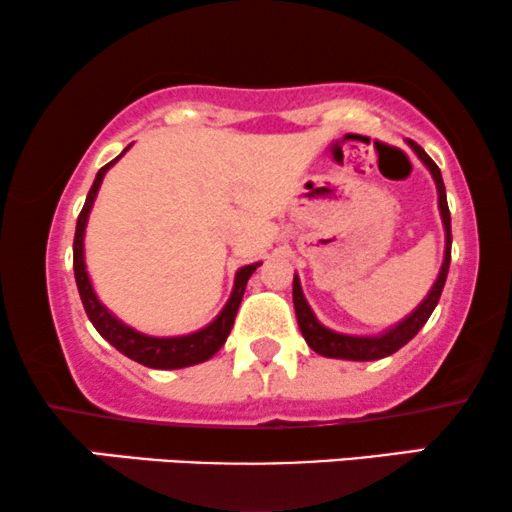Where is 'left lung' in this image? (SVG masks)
<instances>
[{"instance_id": "left-lung-1", "label": "left lung", "mask_w": 512, "mask_h": 512, "mask_svg": "<svg viewBox=\"0 0 512 512\" xmlns=\"http://www.w3.org/2000/svg\"><path fill=\"white\" fill-rule=\"evenodd\" d=\"M410 147H413L415 154H418V159L425 163L427 170L432 173L434 185H437V194H439V213H441V223H444V232H446V249H444V263H441L437 282L432 285L430 294L422 299V304L415 308L413 313L406 315L401 323L389 327L387 332L375 334V337H356V334L334 332L323 323H318V318H315L311 306H308L304 292H301L299 277L294 275L292 296H294L296 320H299V330L304 334L306 344L311 346L315 353H320V356L344 358V361H377V358L391 356V353H396L401 346H406L410 339L422 330V325L430 320L432 311L439 304L441 289L446 285V275H449V263H451V213H449V204H446V187H444V180H441L439 166L425 154V149L418 147V144L410 142Z\"/></svg>"}]
</instances>
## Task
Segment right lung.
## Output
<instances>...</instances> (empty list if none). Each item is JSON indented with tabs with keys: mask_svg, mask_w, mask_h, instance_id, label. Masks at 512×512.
<instances>
[{
	"mask_svg": "<svg viewBox=\"0 0 512 512\" xmlns=\"http://www.w3.org/2000/svg\"><path fill=\"white\" fill-rule=\"evenodd\" d=\"M130 147H125L128 151ZM123 151V154H125ZM121 154V156H123ZM121 156H116L111 163H106L104 168H99L97 178H94L90 192H87L85 206H82L80 216H78V225H75V239H73V270H75V285H78L82 306H85L87 318L92 320V325L97 327V332L109 342L111 346H116L123 356L132 358V361L147 365V368H156V370H178V368H187V365H197L204 363L208 358L216 353L220 346L225 344L227 334H230L232 325H235V315L237 308L242 304V296L246 289V282L254 270L261 266V263H251V266H244L237 270L235 275V287H232L230 299L223 311L218 313V318L213 320L211 325L201 327V330L192 332V334H182V337H149V334H142L137 330H132L125 323L113 315L109 308H106L102 301L97 299L94 294L90 275L85 270V225L87 218H90L92 204L97 199L99 185H102L106 170H109L113 163H116Z\"/></svg>",
	"mask_w": 512,
	"mask_h": 512,
	"instance_id": "add662e5",
	"label": "right lung"
}]
</instances>
